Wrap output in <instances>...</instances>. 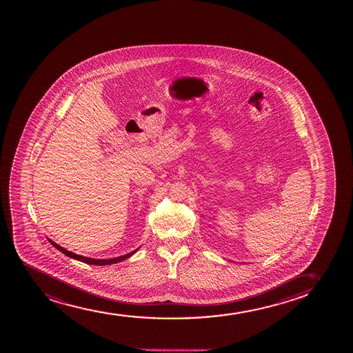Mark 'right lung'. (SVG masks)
<instances>
[{
    "instance_id": "add662e5",
    "label": "right lung",
    "mask_w": 353,
    "mask_h": 353,
    "mask_svg": "<svg viewBox=\"0 0 353 353\" xmlns=\"http://www.w3.org/2000/svg\"><path fill=\"white\" fill-rule=\"evenodd\" d=\"M49 243H52L54 248H57L59 251H61L62 253L65 254L67 256H70V258L79 260V261H82V263H90V265H99V266H101V265H110V263H119V261H122V260L127 259V258H130V256H133L134 253L138 251V250H135V251L130 252L128 254L117 256V258H113V259H92V258H85V256H77V254H75L73 252L67 251L65 248H61L60 245H57V243H54L52 240H49Z\"/></svg>"
}]
</instances>
